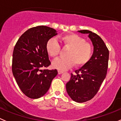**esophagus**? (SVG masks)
<instances>
[{
	"instance_id": "obj_1",
	"label": "esophagus",
	"mask_w": 121,
	"mask_h": 121,
	"mask_svg": "<svg viewBox=\"0 0 121 121\" xmlns=\"http://www.w3.org/2000/svg\"><path fill=\"white\" fill-rule=\"evenodd\" d=\"M64 73V72L62 71H59V70H58V74H61V73Z\"/></svg>"
}]
</instances>
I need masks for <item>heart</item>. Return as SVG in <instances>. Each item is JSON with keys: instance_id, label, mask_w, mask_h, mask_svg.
<instances>
[{"instance_id": "heart-1", "label": "heart", "mask_w": 121, "mask_h": 121, "mask_svg": "<svg viewBox=\"0 0 121 121\" xmlns=\"http://www.w3.org/2000/svg\"><path fill=\"white\" fill-rule=\"evenodd\" d=\"M64 47L69 50L66 57L58 58L52 62L53 68L59 71H65L75 64L80 67L86 65L90 59L92 53L91 46L86 42L81 37L75 34H69L61 38ZM46 49L48 53L52 57H56L60 52V46L55 38H51L46 43Z\"/></svg>"}]
</instances>
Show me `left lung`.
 <instances>
[{"instance_id": "left-lung-1", "label": "left lung", "mask_w": 121, "mask_h": 121, "mask_svg": "<svg viewBox=\"0 0 121 121\" xmlns=\"http://www.w3.org/2000/svg\"><path fill=\"white\" fill-rule=\"evenodd\" d=\"M87 34L93 45V53L89 61L71 73L66 89L69 97L78 103L90 100L99 90L106 75L109 60V50L103 40L97 34L89 30H80Z\"/></svg>"}]
</instances>
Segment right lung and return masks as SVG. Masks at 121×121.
Segmentation results:
<instances>
[{
  "label": "right lung",
  "mask_w": 121,
  "mask_h": 121,
  "mask_svg": "<svg viewBox=\"0 0 121 121\" xmlns=\"http://www.w3.org/2000/svg\"><path fill=\"white\" fill-rule=\"evenodd\" d=\"M50 27L30 28L18 39L13 49L12 73L21 90L31 99H39L48 92L56 69H43L50 65L46 43L57 34Z\"/></svg>",
  "instance_id": "add662e5"
}]
</instances>
